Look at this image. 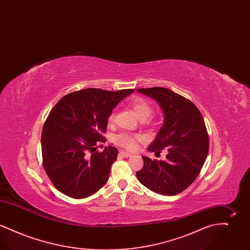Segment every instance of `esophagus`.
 I'll return each instance as SVG.
<instances>
[{"mask_svg": "<svg viewBox=\"0 0 250 250\" xmlns=\"http://www.w3.org/2000/svg\"><path fill=\"white\" fill-rule=\"evenodd\" d=\"M120 155L123 156V157H130L131 154L127 153V152H125V151H121L120 152Z\"/></svg>", "mask_w": 250, "mask_h": 250, "instance_id": "34e87169", "label": "esophagus"}]
</instances>
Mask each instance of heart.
<instances>
[{
	"mask_svg": "<svg viewBox=\"0 0 250 250\" xmlns=\"http://www.w3.org/2000/svg\"><path fill=\"white\" fill-rule=\"evenodd\" d=\"M130 106L137 116L141 120H146L152 113V106L142 97H136L130 102ZM115 120V112L111 111L107 117L108 124H112ZM141 140L140 135L121 133L114 137V142L120 146H123L128 150H133L136 147V143Z\"/></svg>",
	"mask_w": 250,
	"mask_h": 250,
	"instance_id": "heart-1",
	"label": "heart"
}]
</instances>
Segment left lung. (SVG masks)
I'll return each mask as SVG.
<instances>
[{"mask_svg":"<svg viewBox=\"0 0 250 250\" xmlns=\"http://www.w3.org/2000/svg\"><path fill=\"white\" fill-rule=\"evenodd\" d=\"M155 100L164 124L148 147L149 152H167L165 160L143 156L136 175L155 193L173 196L188 188L199 175L209 151V138L201 111L190 100L163 87L138 89Z\"/></svg>","mask_w":250,"mask_h":250,"instance_id":"obj_1","label":"left lung"}]
</instances>
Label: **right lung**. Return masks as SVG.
I'll list each match as a JSON object with an SVG mask.
<instances>
[{"label": "right lung", "instance_id": "right-lung-1", "mask_svg": "<svg viewBox=\"0 0 250 250\" xmlns=\"http://www.w3.org/2000/svg\"><path fill=\"white\" fill-rule=\"evenodd\" d=\"M134 91L84 89L63 96L50 110L41 136L42 157L60 192L83 199L106 185L118 150L108 146L98 153L97 145L106 142L109 113Z\"/></svg>", "mask_w": 250, "mask_h": 250}]
</instances>
